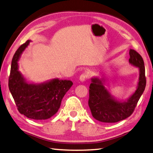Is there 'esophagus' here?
I'll list each match as a JSON object with an SVG mask.
<instances>
[{
    "mask_svg": "<svg viewBox=\"0 0 153 153\" xmlns=\"http://www.w3.org/2000/svg\"><path fill=\"white\" fill-rule=\"evenodd\" d=\"M87 77H88V74L86 73H84L80 76V79L79 80H80V82H84V81L86 80V79H87Z\"/></svg>",
    "mask_w": 153,
    "mask_h": 153,
    "instance_id": "34e87169",
    "label": "esophagus"
}]
</instances>
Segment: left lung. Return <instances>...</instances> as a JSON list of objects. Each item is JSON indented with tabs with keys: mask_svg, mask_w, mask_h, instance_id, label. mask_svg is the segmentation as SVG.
Masks as SVG:
<instances>
[{
	"mask_svg": "<svg viewBox=\"0 0 153 153\" xmlns=\"http://www.w3.org/2000/svg\"><path fill=\"white\" fill-rule=\"evenodd\" d=\"M129 63L139 68L140 76L136 90L125 101L117 100L105 87L103 78L93 77L90 85L88 105L93 117L102 123H113L123 120L133 113L146 86L144 62L136 51L130 49Z\"/></svg>",
	"mask_w": 153,
	"mask_h": 153,
	"instance_id": "8db88e82",
	"label": "left lung"
}]
</instances>
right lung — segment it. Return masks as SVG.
<instances>
[{"label":"right lung","mask_w":153,"mask_h":153,"mask_svg":"<svg viewBox=\"0 0 153 153\" xmlns=\"http://www.w3.org/2000/svg\"><path fill=\"white\" fill-rule=\"evenodd\" d=\"M30 42L22 45L13 55L8 87L20 113L31 119L46 120L58 111L63 97L73 83L57 78L39 84L27 82L18 71V62Z\"/></svg>","instance_id":"right-lung-1"}]
</instances>
